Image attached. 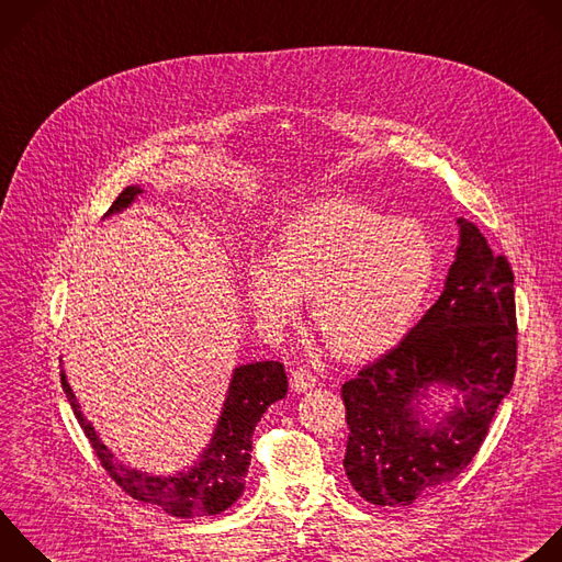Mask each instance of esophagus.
Returning a JSON list of instances; mask_svg holds the SVG:
<instances>
[{"instance_id":"1","label":"esophagus","mask_w":562,"mask_h":562,"mask_svg":"<svg viewBox=\"0 0 562 562\" xmlns=\"http://www.w3.org/2000/svg\"><path fill=\"white\" fill-rule=\"evenodd\" d=\"M315 382L317 380H315L313 372H308L304 368L291 372V391L293 393H306V391H311L315 386Z\"/></svg>"}]
</instances>
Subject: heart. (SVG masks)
Wrapping results in <instances>:
<instances>
[{
    "label": "heart",
    "mask_w": 562,
    "mask_h": 562,
    "mask_svg": "<svg viewBox=\"0 0 562 562\" xmlns=\"http://www.w3.org/2000/svg\"><path fill=\"white\" fill-rule=\"evenodd\" d=\"M437 271L435 243L415 218H393L348 199L295 212L276 254L247 260L258 324L280 333L311 297L313 324L341 359L393 348L413 326Z\"/></svg>",
    "instance_id": "b5f03b06"
}]
</instances>
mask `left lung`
<instances>
[{
	"label": "left lung",
	"instance_id": "1",
	"mask_svg": "<svg viewBox=\"0 0 562 562\" xmlns=\"http://www.w3.org/2000/svg\"><path fill=\"white\" fill-rule=\"evenodd\" d=\"M439 300L404 341L341 386L344 470L372 505L406 507L457 479L479 452L516 370L514 273L465 218ZM450 390L443 416L425 415Z\"/></svg>",
	"mask_w": 562,
	"mask_h": 562
}]
</instances>
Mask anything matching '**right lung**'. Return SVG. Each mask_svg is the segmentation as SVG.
<instances>
[{"label":"right lung","instance_id":"1","mask_svg":"<svg viewBox=\"0 0 562 562\" xmlns=\"http://www.w3.org/2000/svg\"><path fill=\"white\" fill-rule=\"evenodd\" d=\"M143 194L130 184L119 194L103 218L125 212ZM61 386L79 426L90 439L108 474L136 501L158 505L176 518L214 516L232 507L245 492V476L251 465V437L271 404L286 397V372L280 361H254L234 368L227 397L210 443L199 461L176 474H149L119 461L101 441L94 426L83 417L81 406L61 368Z\"/></svg>","mask_w":562,"mask_h":562}]
</instances>
